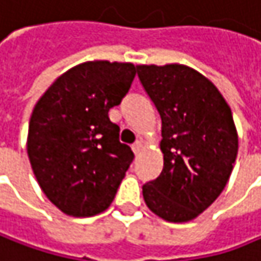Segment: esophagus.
I'll list each match as a JSON object with an SVG mask.
<instances>
[{
    "label": "esophagus",
    "instance_id": "obj_1",
    "mask_svg": "<svg viewBox=\"0 0 261 261\" xmlns=\"http://www.w3.org/2000/svg\"><path fill=\"white\" fill-rule=\"evenodd\" d=\"M132 150H134V153L138 156V154L141 153V150H142V142H141V141H137V142L132 145Z\"/></svg>",
    "mask_w": 261,
    "mask_h": 261
}]
</instances>
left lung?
Instances as JSON below:
<instances>
[{
  "label": "left lung",
  "mask_w": 261,
  "mask_h": 261,
  "mask_svg": "<svg viewBox=\"0 0 261 261\" xmlns=\"http://www.w3.org/2000/svg\"><path fill=\"white\" fill-rule=\"evenodd\" d=\"M162 120L163 169L142 186L147 206L171 223L203 213L226 187L238 154L232 110L200 72L179 64L137 65Z\"/></svg>",
  "instance_id": "1"
}]
</instances>
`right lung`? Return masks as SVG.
<instances>
[{
	"label": "right lung",
	"mask_w": 261,
	"mask_h": 261,
	"mask_svg": "<svg viewBox=\"0 0 261 261\" xmlns=\"http://www.w3.org/2000/svg\"><path fill=\"white\" fill-rule=\"evenodd\" d=\"M135 74L132 64L84 62L62 74L32 111L29 162L44 195L66 215L105 211L134 160L108 111L126 96Z\"/></svg>",
	"instance_id": "right-lung-1"
}]
</instances>
